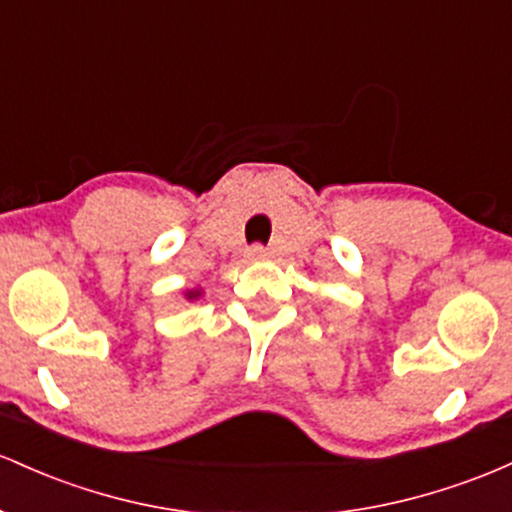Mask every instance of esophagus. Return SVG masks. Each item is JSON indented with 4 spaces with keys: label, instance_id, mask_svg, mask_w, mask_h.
Returning <instances> with one entry per match:
<instances>
[{
    "label": "esophagus",
    "instance_id": "1",
    "mask_svg": "<svg viewBox=\"0 0 512 512\" xmlns=\"http://www.w3.org/2000/svg\"><path fill=\"white\" fill-rule=\"evenodd\" d=\"M246 256H249L251 261H263V258H268V249L261 244H254L249 251H246Z\"/></svg>",
    "mask_w": 512,
    "mask_h": 512
}]
</instances>
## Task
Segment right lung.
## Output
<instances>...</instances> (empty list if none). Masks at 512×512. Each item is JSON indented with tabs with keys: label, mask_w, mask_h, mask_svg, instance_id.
I'll use <instances>...</instances> for the list:
<instances>
[{
	"label": "right lung",
	"mask_w": 512,
	"mask_h": 512,
	"mask_svg": "<svg viewBox=\"0 0 512 512\" xmlns=\"http://www.w3.org/2000/svg\"><path fill=\"white\" fill-rule=\"evenodd\" d=\"M200 297V290H188L186 292V300H198Z\"/></svg>",
	"instance_id": "obj_1"
}]
</instances>
